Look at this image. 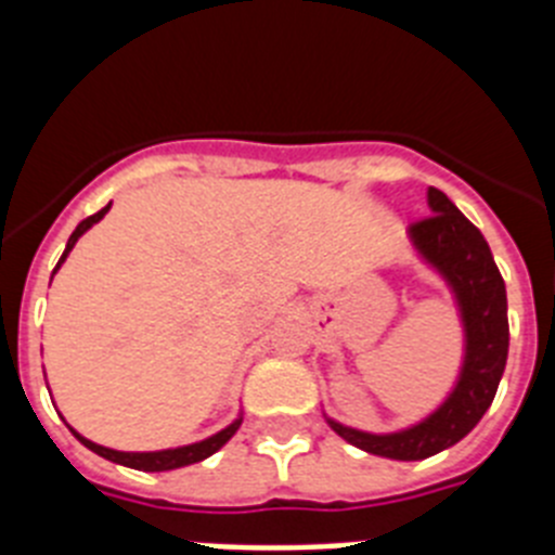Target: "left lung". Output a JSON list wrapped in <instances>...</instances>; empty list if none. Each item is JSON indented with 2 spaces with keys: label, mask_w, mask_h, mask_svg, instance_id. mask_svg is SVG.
<instances>
[{
  "label": "left lung",
  "mask_w": 555,
  "mask_h": 555,
  "mask_svg": "<svg viewBox=\"0 0 555 555\" xmlns=\"http://www.w3.org/2000/svg\"><path fill=\"white\" fill-rule=\"evenodd\" d=\"M428 208L430 217L411 224L409 235L416 253L442 274L459 302L467 345L455 389L423 423L397 434H366L327 420L345 442L395 461H423L461 442L492 405L508 358L506 283L487 238L434 185L428 189Z\"/></svg>",
  "instance_id": "left-lung-1"
}]
</instances>
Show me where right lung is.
<instances>
[{
    "mask_svg": "<svg viewBox=\"0 0 555 555\" xmlns=\"http://www.w3.org/2000/svg\"><path fill=\"white\" fill-rule=\"evenodd\" d=\"M107 210H111V205H105L102 210H96L94 217L82 219L80 224L75 228V233L68 235V244L66 249H63L61 261H57L55 272L61 269V263L66 261V255L72 253V247L77 244V238H80L82 233H86L91 224L100 222L102 217H105ZM52 272V274H55ZM238 425H242V416L238 420H233V423L228 425L224 430H219V434L208 436V439H203V442H194V444H185V448H171V450H155V453H121V450H111V448H102V444L91 442V439H86V436L77 434L75 428H72V434L80 439L82 444H86L88 450H94L96 455H102V459L113 461V464H121V467H132V469H144V473H166V469H178V467H189V464H197V461L208 459V455L217 453L219 448H224V444L230 442V436L238 430Z\"/></svg>",
    "mask_w": 555,
    "mask_h": 555,
    "instance_id": "add662e5",
    "label": "right lung"
}]
</instances>
